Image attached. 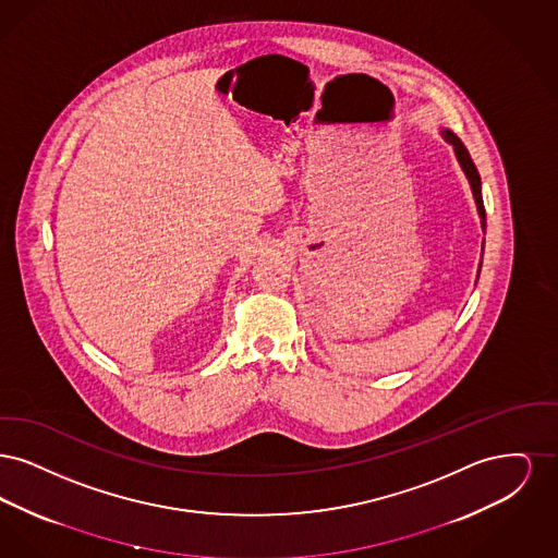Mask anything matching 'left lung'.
Here are the masks:
<instances>
[{
    "mask_svg": "<svg viewBox=\"0 0 558 558\" xmlns=\"http://www.w3.org/2000/svg\"><path fill=\"white\" fill-rule=\"evenodd\" d=\"M441 135L453 146V153H456V157L460 160V165H462V169H464V173H466V178L471 182L473 196H475V203H477L478 217H481V226L485 230V207H483V196H481V178H478L477 167H475L469 150L464 148V144L460 142V137L456 133H451L450 130H444ZM478 269H481V266H478Z\"/></svg>",
    "mask_w": 558,
    "mask_h": 558,
    "instance_id": "left-lung-1",
    "label": "left lung"
}]
</instances>
